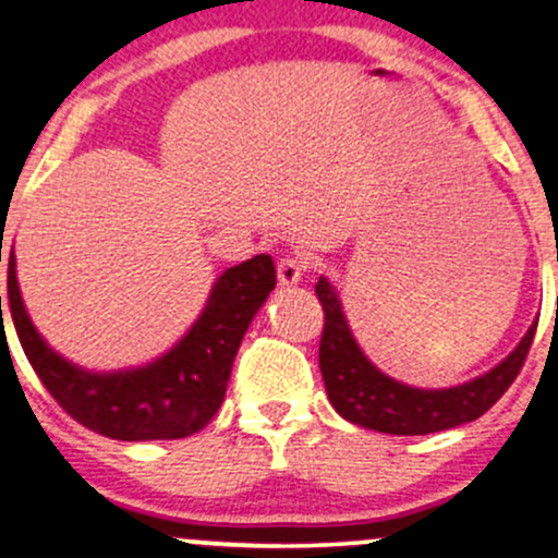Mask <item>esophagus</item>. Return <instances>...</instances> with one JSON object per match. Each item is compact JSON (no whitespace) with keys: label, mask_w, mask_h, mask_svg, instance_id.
Segmentation results:
<instances>
[{"label":"esophagus","mask_w":558,"mask_h":558,"mask_svg":"<svg viewBox=\"0 0 558 558\" xmlns=\"http://www.w3.org/2000/svg\"><path fill=\"white\" fill-rule=\"evenodd\" d=\"M306 272H310V259L304 254H291V257L280 259L278 265V280L283 288L296 286Z\"/></svg>","instance_id":"1"}]
</instances>
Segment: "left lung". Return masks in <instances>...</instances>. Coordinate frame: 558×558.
I'll use <instances>...</instances> for the list:
<instances>
[{
	"label": "left lung",
	"mask_w": 558,
	"mask_h": 558,
	"mask_svg": "<svg viewBox=\"0 0 558 558\" xmlns=\"http://www.w3.org/2000/svg\"><path fill=\"white\" fill-rule=\"evenodd\" d=\"M315 293L325 312L323 338H319V369H323L325 390H328L332 409L354 425L388 435H427L483 417L517 380L537 328L535 323L524 332L520 345L490 373L480 375L464 386L425 390L403 386L393 377L383 375L364 356L345 325L341 301L328 278L317 280Z\"/></svg>",
	"instance_id": "obj_1"
}]
</instances>
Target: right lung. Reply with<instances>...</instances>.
<instances>
[{
  "mask_svg": "<svg viewBox=\"0 0 558 558\" xmlns=\"http://www.w3.org/2000/svg\"><path fill=\"white\" fill-rule=\"evenodd\" d=\"M272 288L270 254L228 267L194 328L168 354L146 367L101 375L75 367L44 343L23 306L15 254L10 252L8 262L10 315L38 380L75 422L114 440H172L207 427L226 399L243 332Z\"/></svg>",
  "mask_w": 558,
  "mask_h": 558,
  "instance_id": "right-lung-1",
  "label": "right lung"
}]
</instances>
